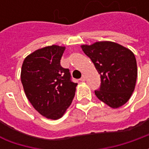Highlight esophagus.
I'll return each instance as SVG.
<instances>
[{"label":"esophagus","instance_id":"obj_1","mask_svg":"<svg viewBox=\"0 0 149 149\" xmlns=\"http://www.w3.org/2000/svg\"><path fill=\"white\" fill-rule=\"evenodd\" d=\"M85 79H86V77H85V76H84V75H83V76L81 77V81H85Z\"/></svg>","mask_w":149,"mask_h":149}]
</instances>
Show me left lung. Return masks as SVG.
I'll return each mask as SVG.
<instances>
[{
	"instance_id": "8db88e82",
	"label": "left lung",
	"mask_w": 149,
	"mask_h": 149,
	"mask_svg": "<svg viewBox=\"0 0 149 149\" xmlns=\"http://www.w3.org/2000/svg\"><path fill=\"white\" fill-rule=\"evenodd\" d=\"M100 76L97 97L113 109L125 104L131 97L137 77L136 60L133 52L119 44L100 41L82 45Z\"/></svg>"
}]
</instances>
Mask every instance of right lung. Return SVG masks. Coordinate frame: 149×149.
<instances>
[{"instance_id": "1", "label": "right lung", "mask_w": 149, "mask_h": 149, "mask_svg": "<svg viewBox=\"0 0 149 149\" xmlns=\"http://www.w3.org/2000/svg\"><path fill=\"white\" fill-rule=\"evenodd\" d=\"M65 47L51 45L38 49L24 59L21 79L28 100L44 116L56 120L73 100L77 84L68 68L61 65Z\"/></svg>"}]
</instances>
